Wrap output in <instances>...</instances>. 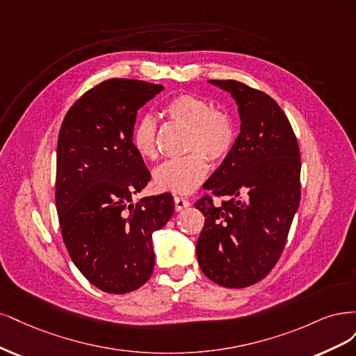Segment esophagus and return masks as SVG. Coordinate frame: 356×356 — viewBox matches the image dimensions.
<instances>
[{
    "mask_svg": "<svg viewBox=\"0 0 356 356\" xmlns=\"http://www.w3.org/2000/svg\"><path fill=\"white\" fill-rule=\"evenodd\" d=\"M189 205H191V202L188 200L181 198V197H175V209H176V211L185 210L186 207H189Z\"/></svg>",
    "mask_w": 356,
    "mask_h": 356,
    "instance_id": "obj_1",
    "label": "esophagus"
}]
</instances>
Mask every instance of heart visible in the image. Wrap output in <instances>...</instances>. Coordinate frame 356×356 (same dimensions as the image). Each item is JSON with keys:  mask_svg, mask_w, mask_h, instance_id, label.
I'll list each match as a JSON object with an SVG mask.
<instances>
[{"mask_svg": "<svg viewBox=\"0 0 356 356\" xmlns=\"http://www.w3.org/2000/svg\"><path fill=\"white\" fill-rule=\"evenodd\" d=\"M163 111L170 121L186 127L183 149L189 154L159 165L154 173V185L163 192L189 195L207 177L209 158L219 163L231 152L235 143V125L226 112L213 109L210 100L191 93L170 99ZM131 145L145 161H154L158 156L154 118L143 117L136 122Z\"/></svg>", "mask_w": 356, "mask_h": 356, "instance_id": "obj_1", "label": "heart"}]
</instances>
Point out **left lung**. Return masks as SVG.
Returning <instances> with one entry per match:
<instances>
[{"label": "left lung", "instance_id": "1", "mask_svg": "<svg viewBox=\"0 0 356 356\" xmlns=\"http://www.w3.org/2000/svg\"><path fill=\"white\" fill-rule=\"evenodd\" d=\"M236 102L239 134L204 189L225 197L195 202L205 216L197 241L201 270L226 289L263 280L278 261L300 202V152L289 118L268 95L210 79Z\"/></svg>", "mask_w": 356, "mask_h": 356}]
</instances>
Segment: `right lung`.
I'll return each mask as SVG.
<instances>
[{
	"label": "right lung",
	"instance_id": "obj_1",
	"mask_svg": "<svg viewBox=\"0 0 356 356\" xmlns=\"http://www.w3.org/2000/svg\"><path fill=\"white\" fill-rule=\"evenodd\" d=\"M164 90L113 78L67 111L57 142L56 209L75 266L99 290L134 291L151 278L152 234L175 213L170 193L143 197L151 173L131 145L137 111Z\"/></svg>",
	"mask_w": 356,
	"mask_h": 356
}]
</instances>
